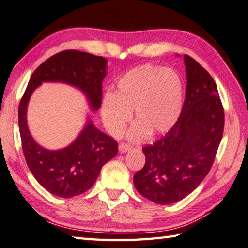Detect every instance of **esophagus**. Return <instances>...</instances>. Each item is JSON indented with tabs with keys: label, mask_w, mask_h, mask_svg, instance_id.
<instances>
[{
	"label": "esophagus",
	"mask_w": 248,
	"mask_h": 248,
	"mask_svg": "<svg viewBox=\"0 0 248 248\" xmlns=\"http://www.w3.org/2000/svg\"><path fill=\"white\" fill-rule=\"evenodd\" d=\"M132 150V146L128 145V144H124V143H121L119 145V151L120 153H126V152L131 151Z\"/></svg>",
	"instance_id": "1"
}]
</instances>
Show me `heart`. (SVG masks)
I'll return each instance as SVG.
<instances>
[{"instance_id": "1", "label": "heart", "mask_w": 248, "mask_h": 248, "mask_svg": "<svg viewBox=\"0 0 248 248\" xmlns=\"http://www.w3.org/2000/svg\"><path fill=\"white\" fill-rule=\"evenodd\" d=\"M183 108V83L170 68L145 64L120 78L114 94L102 102L103 123L113 136H121L134 112L136 123L129 139L142 140L162 134L174 126Z\"/></svg>"}]
</instances>
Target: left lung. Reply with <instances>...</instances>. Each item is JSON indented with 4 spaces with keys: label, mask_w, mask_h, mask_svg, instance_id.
Wrapping results in <instances>:
<instances>
[{
    "label": "left lung",
    "mask_w": 248,
    "mask_h": 248,
    "mask_svg": "<svg viewBox=\"0 0 248 248\" xmlns=\"http://www.w3.org/2000/svg\"><path fill=\"white\" fill-rule=\"evenodd\" d=\"M186 92L174 126L143 147L145 165L133 177L140 195L156 204H173L199 186L214 163L223 137L224 108L214 79L184 55Z\"/></svg>",
    "instance_id": "obj_1"
}]
</instances>
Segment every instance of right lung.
<instances>
[{
    "instance_id": "1",
    "label": "right lung",
    "mask_w": 248,
    "mask_h": 248,
    "mask_svg": "<svg viewBox=\"0 0 248 248\" xmlns=\"http://www.w3.org/2000/svg\"><path fill=\"white\" fill-rule=\"evenodd\" d=\"M108 61L103 56L66 49L51 56L34 71L18 106V128L26 164L36 181L53 195L78 196L92 187L102 166L117 154V143L94 126L90 117L73 143L51 151L39 145L31 135L26 109L32 93L43 82L66 83L81 90L90 108L97 111L102 103V82Z\"/></svg>"
}]
</instances>
